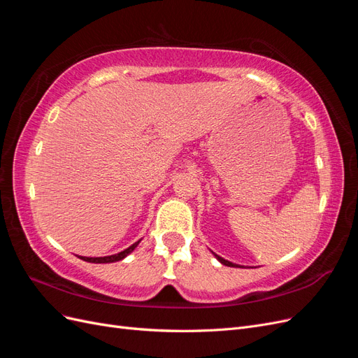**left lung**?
I'll return each mask as SVG.
<instances>
[{
	"label": "left lung",
	"mask_w": 358,
	"mask_h": 358,
	"mask_svg": "<svg viewBox=\"0 0 358 358\" xmlns=\"http://www.w3.org/2000/svg\"><path fill=\"white\" fill-rule=\"evenodd\" d=\"M215 257H216V259H218V262H220L221 264H224V266H229V267H241L239 264H234V263L229 262V259H224V258H222V257H220V255H216V254H215Z\"/></svg>",
	"instance_id": "8db88e82"
}]
</instances>
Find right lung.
Instances as JSON below:
<instances>
[{
	"instance_id": "obj_1",
	"label": "right lung",
	"mask_w": 358,
	"mask_h": 358,
	"mask_svg": "<svg viewBox=\"0 0 358 358\" xmlns=\"http://www.w3.org/2000/svg\"><path fill=\"white\" fill-rule=\"evenodd\" d=\"M142 242V239L137 241L136 243H133L131 246H128L127 249H124V251L117 252V254H113V255H107V257H79L80 259H83V262H88V263H95V264H101V263H115V262H121V259H124L127 255L131 254L134 249L137 248V245Z\"/></svg>"
}]
</instances>
